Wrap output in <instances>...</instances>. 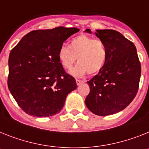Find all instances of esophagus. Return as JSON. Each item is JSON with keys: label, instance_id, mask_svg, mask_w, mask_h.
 Here are the masks:
<instances>
[{"label": "esophagus", "instance_id": "1", "mask_svg": "<svg viewBox=\"0 0 149 149\" xmlns=\"http://www.w3.org/2000/svg\"><path fill=\"white\" fill-rule=\"evenodd\" d=\"M76 84H77V85H80L81 84L83 83L84 81H82V80H79V79H76Z\"/></svg>", "mask_w": 149, "mask_h": 149}]
</instances>
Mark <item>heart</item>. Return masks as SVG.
<instances>
[{
	"label": "heart",
	"instance_id": "b5f03b06",
	"mask_svg": "<svg viewBox=\"0 0 149 149\" xmlns=\"http://www.w3.org/2000/svg\"><path fill=\"white\" fill-rule=\"evenodd\" d=\"M79 64L70 73L75 76L97 74L105 66L108 58V50L105 42L100 39L87 35L73 37L69 47L61 46L58 52V59L64 69L70 70L76 62Z\"/></svg>",
	"mask_w": 149,
	"mask_h": 149
}]
</instances>
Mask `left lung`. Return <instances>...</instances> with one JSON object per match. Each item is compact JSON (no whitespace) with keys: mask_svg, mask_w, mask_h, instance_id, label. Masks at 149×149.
Returning a JSON list of instances; mask_svg holds the SVG:
<instances>
[{"mask_svg":"<svg viewBox=\"0 0 149 149\" xmlns=\"http://www.w3.org/2000/svg\"><path fill=\"white\" fill-rule=\"evenodd\" d=\"M85 31L92 33L90 29ZM95 35L105 42L108 58L103 70L88 82L90 92L85 103L91 112L106 116L123 110L135 97L141 65L136 46L121 33L97 30Z\"/></svg>","mask_w":149,"mask_h":149,"instance_id":"8db88e82","label":"left lung"}]
</instances>
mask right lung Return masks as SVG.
<instances>
[{
  "instance_id": "obj_1",
  "label": "right lung",
  "mask_w": 149,
  "mask_h": 149,
  "mask_svg": "<svg viewBox=\"0 0 149 149\" xmlns=\"http://www.w3.org/2000/svg\"><path fill=\"white\" fill-rule=\"evenodd\" d=\"M79 31L58 27L33 31L22 38L9 56L8 88L24 112L35 117L60 112L76 80L67 74L58 59L63 42Z\"/></svg>"
}]
</instances>
